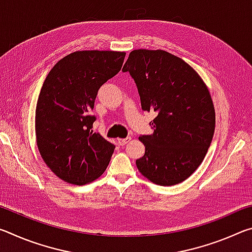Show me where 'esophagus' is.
I'll return each mask as SVG.
<instances>
[{"label":"esophagus","instance_id":"esophagus-1","mask_svg":"<svg viewBox=\"0 0 252 252\" xmlns=\"http://www.w3.org/2000/svg\"><path fill=\"white\" fill-rule=\"evenodd\" d=\"M130 140H131L130 136H127V138H125V139H119L118 142H119V144H120V146H126V144L129 142Z\"/></svg>","mask_w":252,"mask_h":252}]
</instances>
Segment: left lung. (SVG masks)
<instances>
[{"label":"left lung","mask_w":252,"mask_h":252,"mask_svg":"<svg viewBox=\"0 0 252 252\" xmlns=\"http://www.w3.org/2000/svg\"><path fill=\"white\" fill-rule=\"evenodd\" d=\"M123 72L134 80L143 111H153V133L140 135L146 147L139 171L159 186H174L201 164L215 133V108L207 85L182 59L162 50H134Z\"/></svg>","instance_id":"1"}]
</instances>
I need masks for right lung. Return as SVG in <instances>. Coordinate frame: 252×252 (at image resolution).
Returning a JSON list of instances; mask_svg holds the SVG:
<instances>
[{
    "label": "right lung",
    "instance_id": "add662e5",
    "mask_svg": "<svg viewBox=\"0 0 252 252\" xmlns=\"http://www.w3.org/2000/svg\"><path fill=\"white\" fill-rule=\"evenodd\" d=\"M125 52L76 51L49 72L35 111L36 143L54 174L85 185L105 171L113 143L93 132L91 111L99 89L121 70Z\"/></svg>",
    "mask_w": 252,
    "mask_h": 252
}]
</instances>
